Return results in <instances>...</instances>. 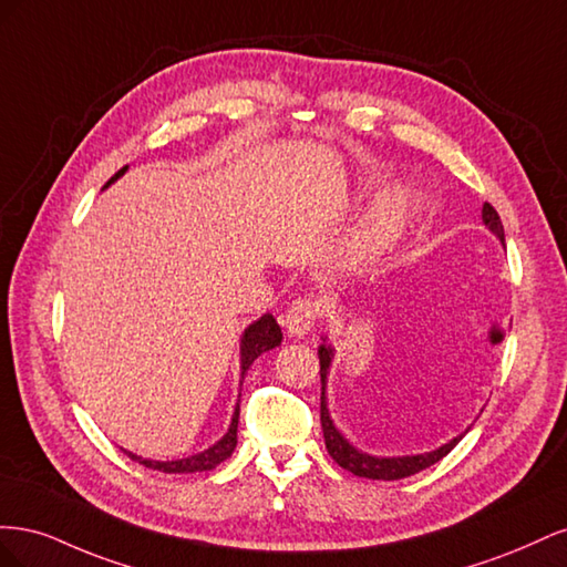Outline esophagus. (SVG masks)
Masks as SVG:
<instances>
[{"instance_id": "1", "label": "esophagus", "mask_w": 567, "mask_h": 567, "mask_svg": "<svg viewBox=\"0 0 567 567\" xmlns=\"http://www.w3.org/2000/svg\"><path fill=\"white\" fill-rule=\"evenodd\" d=\"M317 317H319V305L315 300H310V298L296 300L288 307L286 319H284L288 336L290 338H307L315 329Z\"/></svg>"}]
</instances>
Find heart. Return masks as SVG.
I'll list each match as a JSON object with an SVG mask.
<instances>
[{"instance_id": "heart-1", "label": "heart", "mask_w": 567, "mask_h": 567, "mask_svg": "<svg viewBox=\"0 0 567 567\" xmlns=\"http://www.w3.org/2000/svg\"><path fill=\"white\" fill-rule=\"evenodd\" d=\"M404 217H406V213L400 208H392L381 221H375V225L371 227V231L364 236V241H362V248H364V257H367V252L371 255V252H381V248H385L394 236H398V231H400V227L404 225Z\"/></svg>"}]
</instances>
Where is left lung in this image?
<instances>
[{"mask_svg":"<svg viewBox=\"0 0 567 567\" xmlns=\"http://www.w3.org/2000/svg\"><path fill=\"white\" fill-rule=\"evenodd\" d=\"M483 225L499 238L504 246V227L502 219L496 215V210L492 208L489 203L483 205ZM319 364H321V427H323V440H326V450L333 456V461L338 466H342L346 471L359 475V477H369V480H402L409 475H416L425 468H431L433 463H437L442 456H447L456 444L461 442V437L468 433V427L461 435L452 437L450 442L440 444L437 450L433 452H423V454H404V456H375V454H367L362 450H357L354 444L338 431V425L331 419L329 411V398H326V385H329V369L333 364L336 350L329 342V338L321 336V346H319Z\"/></svg>","mask_w":567,"mask_h":567,"instance_id":"left-lung-1","label":"left lung"}]
</instances>
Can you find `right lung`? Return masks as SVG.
Instances as JSON below:
<instances>
[{"mask_svg":"<svg viewBox=\"0 0 567 567\" xmlns=\"http://www.w3.org/2000/svg\"><path fill=\"white\" fill-rule=\"evenodd\" d=\"M127 173V165L120 169V173H115L104 188H109L113 182H117L120 177H123ZM284 340V333H281V326L277 323V319H274L269 312L262 315L260 319H255L248 329L244 331L241 336V385H244V375L246 371L252 367V362L260 354L279 348ZM241 398V394H238ZM236 431H238V402H236V409L231 414V423H229V431L221 435L215 444H210L208 450L203 452H196L192 456H184V458H173V461H156V458H144V456H136L134 452H127L125 454L142 463V466L146 468H153V471H161V473H200V471H213L215 466H219L221 461L229 458L236 450Z\"/></svg>","mask_w":567,"mask_h":567,"instance_id":"add662e5","label":"right lung"}]
</instances>
